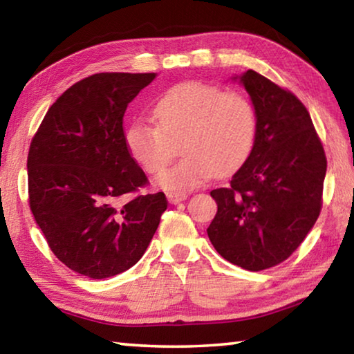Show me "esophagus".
Wrapping results in <instances>:
<instances>
[{
    "label": "esophagus",
    "mask_w": 354,
    "mask_h": 354,
    "mask_svg": "<svg viewBox=\"0 0 354 354\" xmlns=\"http://www.w3.org/2000/svg\"><path fill=\"white\" fill-rule=\"evenodd\" d=\"M167 198L171 203V205H178V203L184 201L187 198V192H178V190H173L167 194Z\"/></svg>",
    "instance_id": "34e87169"
}]
</instances>
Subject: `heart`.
<instances>
[{
  "mask_svg": "<svg viewBox=\"0 0 354 354\" xmlns=\"http://www.w3.org/2000/svg\"><path fill=\"white\" fill-rule=\"evenodd\" d=\"M154 123L137 120L127 129L129 153L149 175H159L176 154L184 158L162 173L165 189L195 187L212 175L236 171L253 148L256 113L245 95L201 82L171 87L153 109Z\"/></svg>",
  "mask_w": 354,
  "mask_h": 354,
  "instance_id": "1",
  "label": "heart"
}]
</instances>
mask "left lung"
Listing matches in <instances>:
<instances>
[{
    "label": "left lung",
    "instance_id": "obj_1",
    "mask_svg": "<svg viewBox=\"0 0 354 354\" xmlns=\"http://www.w3.org/2000/svg\"><path fill=\"white\" fill-rule=\"evenodd\" d=\"M241 82L256 113L253 149L226 187L211 192L214 248L234 266L259 272L284 262L319 218L326 156L304 104L248 70Z\"/></svg>",
    "mask_w": 354,
    "mask_h": 354
}]
</instances>
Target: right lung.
I'll return each instance as SVG.
<instances>
[{
	"label": "right lung",
	"instance_id": "add662e5",
	"mask_svg": "<svg viewBox=\"0 0 354 354\" xmlns=\"http://www.w3.org/2000/svg\"><path fill=\"white\" fill-rule=\"evenodd\" d=\"M156 73H97L48 109L28 153V195L48 247L71 270L103 279L139 262L169 201L134 195L148 178L124 140L128 104Z\"/></svg>",
	"mask_w": 354,
	"mask_h": 354
}]
</instances>
